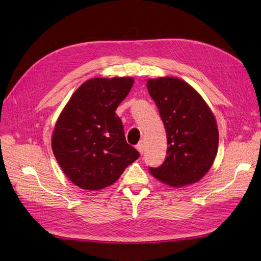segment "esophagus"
Listing matches in <instances>:
<instances>
[{"label":"esophagus","instance_id":"obj_1","mask_svg":"<svg viewBox=\"0 0 261 261\" xmlns=\"http://www.w3.org/2000/svg\"><path fill=\"white\" fill-rule=\"evenodd\" d=\"M136 149L138 150V152H139L140 154H143V153H144V144H143V143H139V144L136 146Z\"/></svg>","mask_w":261,"mask_h":261}]
</instances>
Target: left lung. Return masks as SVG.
I'll return each instance as SVG.
<instances>
[{"label":"left lung","instance_id":"left-lung-1","mask_svg":"<svg viewBox=\"0 0 261 261\" xmlns=\"http://www.w3.org/2000/svg\"><path fill=\"white\" fill-rule=\"evenodd\" d=\"M148 92L154 100L168 137V155L149 173L172 187L200 180L210 170L219 146L216 116L193 87L176 77L149 78Z\"/></svg>","mask_w":261,"mask_h":261}]
</instances>
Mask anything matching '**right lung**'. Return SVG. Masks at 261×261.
Returning a JSON list of instances; mask_svg holds the SVG:
<instances>
[{
    "instance_id": "right-lung-1",
    "label": "right lung",
    "mask_w": 261,
    "mask_h": 261,
    "mask_svg": "<svg viewBox=\"0 0 261 261\" xmlns=\"http://www.w3.org/2000/svg\"><path fill=\"white\" fill-rule=\"evenodd\" d=\"M133 77H96L70 97L54 125V156L68 179L86 191H99L120 178L139 158L126 143L117 107L127 97Z\"/></svg>"
}]
</instances>
